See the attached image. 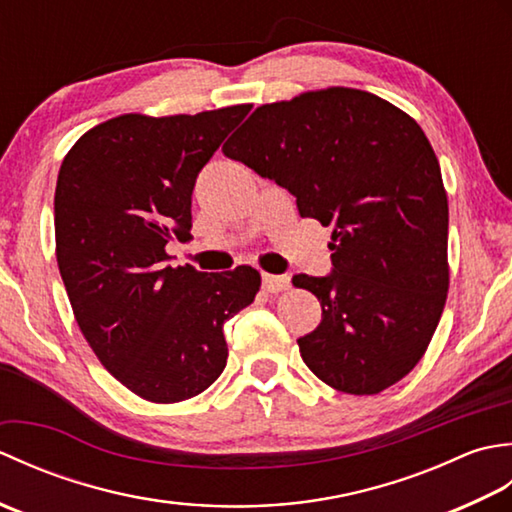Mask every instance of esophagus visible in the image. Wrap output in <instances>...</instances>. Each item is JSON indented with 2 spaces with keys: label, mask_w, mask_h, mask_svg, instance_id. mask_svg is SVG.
Instances as JSON below:
<instances>
[{
  "label": "esophagus",
  "mask_w": 512,
  "mask_h": 512,
  "mask_svg": "<svg viewBox=\"0 0 512 512\" xmlns=\"http://www.w3.org/2000/svg\"><path fill=\"white\" fill-rule=\"evenodd\" d=\"M288 284H290L288 277L268 275V273L262 275V286H264V290H268V292H281V290L288 288Z\"/></svg>",
  "instance_id": "obj_1"
}]
</instances>
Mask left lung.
I'll return each mask as SVG.
<instances>
[{
    "instance_id": "left-lung-1",
    "label": "left lung",
    "mask_w": 512,
    "mask_h": 512,
    "mask_svg": "<svg viewBox=\"0 0 512 512\" xmlns=\"http://www.w3.org/2000/svg\"><path fill=\"white\" fill-rule=\"evenodd\" d=\"M222 151L332 226V273L292 277L321 301L303 363L354 396L407 376L449 290L447 191L420 125L376 94L328 88L257 107Z\"/></svg>"
}]
</instances>
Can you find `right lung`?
I'll return each instance as SVG.
<instances>
[{
  "mask_svg": "<svg viewBox=\"0 0 512 512\" xmlns=\"http://www.w3.org/2000/svg\"><path fill=\"white\" fill-rule=\"evenodd\" d=\"M250 105L195 116L125 114L92 127L63 158L54 191L59 273L76 323L116 380L151 402L202 394L224 372V323L262 277L173 268L165 246L191 239L202 167Z\"/></svg>",
  "mask_w": 512,
  "mask_h": 512,
  "instance_id": "1",
  "label": "right lung"
}]
</instances>
